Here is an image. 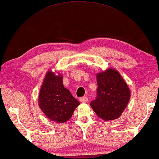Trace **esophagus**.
<instances>
[{"mask_svg": "<svg viewBox=\"0 0 159 159\" xmlns=\"http://www.w3.org/2000/svg\"><path fill=\"white\" fill-rule=\"evenodd\" d=\"M80 102H86L88 101V98L87 96H83V97H81V98H80Z\"/></svg>", "mask_w": 159, "mask_h": 159, "instance_id": "esophagus-1", "label": "esophagus"}]
</instances>
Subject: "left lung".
I'll return each mask as SVG.
<instances>
[{"mask_svg":"<svg viewBox=\"0 0 159 159\" xmlns=\"http://www.w3.org/2000/svg\"><path fill=\"white\" fill-rule=\"evenodd\" d=\"M96 98L91 106L100 118L114 120L121 116L129 101V88L121 75L114 69H108L97 75Z\"/></svg>","mask_w":159,"mask_h":159,"instance_id":"8db88e82","label":"left lung"}]
</instances>
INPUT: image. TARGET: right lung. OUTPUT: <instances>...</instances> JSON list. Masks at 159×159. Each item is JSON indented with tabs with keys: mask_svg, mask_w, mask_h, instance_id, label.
Masks as SVG:
<instances>
[{
	"mask_svg": "<svg viewBox=\"0 0 159 159\" xmlns=\"http://www.w3.org/2000/svg\"><path fill=\"white\" fill-rule=\"evenodd\" d=\"M80 102L64 87L63 78L49 71L39 94V106L47 118L57 123L68 121Z\"/></svg>",
	"mask_w": 159,
	"mask_h": 159,
	"instance_id": "obj_1",
	"label": "right lung"
}]
</instances>
